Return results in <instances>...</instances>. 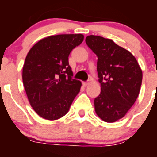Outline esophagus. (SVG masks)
<instances>
[{
    "label": "esophagus",
    "instance_id": "34e87169",
    "mask_svg": "<svg viewBox=\"0 0 157 157\" xmlns=\"http://www.w3.org/2000/svg\"><path fill=\"white\" fill-rule=\"evenodd\" d=\"M90 83V80H86V82H83V85L84 86H88Z\"/></svg>",
    "mask_w": 157,
    "mask_h": 157
}]
</instances>
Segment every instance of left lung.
<instances>
[{"instance_id":"left-lung-1","label":"left lung","mask_w":157,"mask_h":157,"mask_svg":"<svg viewBox=\"0 0 157 157\" xmlns=\"http://www.w3.org/2000/svg\"><path fill=\"white\" fill-rule=\"evenodd\" d=\"M86 43L98 56L101 91L94 99L95 112L102 120L113 123L125 116L135 102L142 71L132 54L112 40L90 35Z\"/></svg>"}]
</instances>
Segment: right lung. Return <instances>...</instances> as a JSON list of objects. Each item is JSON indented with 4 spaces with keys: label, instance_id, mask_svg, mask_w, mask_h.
Returning a JSON list of instances; mask_svg holds the SVG:
<instances>
[{
    "label": "right lung",
    "instance_id": "add662e5",
    "mask_svg": "<svg viewBox=\"0 0 157 157\" xmlns=\"http://www.w3.org/2000/svg\"><path fill=\"white\" fill-rule=\"evenodd\" d=\"M83 38L80 34L49 36L36 43L27 54L23 86L30 105L45 120L64 116L79 93L82 83L73 78L68 56Z\"/></svg>",
    "mask_w": 157,
    "mask_h": 157
}]
</instances>
